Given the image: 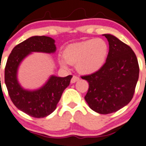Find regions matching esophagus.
Here are the masks:
<instances>
[{
    "instance_id": "34e87169",
    "label": "esophagus",
    "mask_w": 146,
    "mask_h": 146,
    "mask_svg": "<svg viewBox=\"0 0 146 146\" xmlns=\"http://www.w3.org/2000/svg\"><path fill=\"white\" fill-rule=\"evenodd\" d=\"M79 78L78 77V76H73L72 78V79H71V83L74 84V83H75V82H77V81H79Z\"/></svg>"
}]
</instances>
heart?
I'll use <instances>...</instances> for the list:
<instances>
[{
  "label": "heart",
  "instance_id": "1",
  "mask_svg": "<svg viewBox=\"0 0 146 146\" xmlns=\"http://www.w3.org/2000/svg\"><path fill=\"white\" fill-rule=\"evenodd\" d=\"M109 52L108 43L103 39H90L69 44L64 51V57L59 59L62 67L76 64V70L84 74H91L102 68Z\"/></svg>",
  "mask_w": 146,
  "mask_h": 146
}]
</instances>
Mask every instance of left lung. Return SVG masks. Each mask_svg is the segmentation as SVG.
Instances as JSON below:
<instances>
[{"label": "left lung", "mask_w": 146, "mask_h": 146, "mask_svg": "<svg viewBox=\"0 0 146 146\" xmlns=\"http://www.w3.org/2000/svg\"><path fill=\"white\" fill-rule=\"evenodd\" d=\"M109 52L102 69L82 76L89 82L85 101L101 114L113 113L126 106L133 96L139 76L138 60L132 49L111 34H104Z\"/></svg>", "instance_id": "8db88e82"}]
</instances>
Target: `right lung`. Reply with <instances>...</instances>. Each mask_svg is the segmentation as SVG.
Instances as JSON below:
<instances>
[{
	"instance_id": "1",
	"label": "right lung",
	"mask_w": 146,
	"mask_h": 146,
	"mask_svg": "<svg viewBox=\"0 0 146 146\" xmlns=\"http://www.w3.org/2000/svg\"><path fill=\"white\" fill-rule=\"evenodd\" d=\"M54 43L52 37L33 36L15 46L7 60L5 83L11 101L19 110L32 117L44 118L52 113L72 77L51 75L44 85L34 90L24 89L18 82V68L25 59L33 52L54 53Z\"/></svg>"
}]
</instances>
